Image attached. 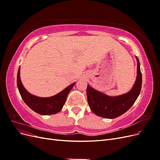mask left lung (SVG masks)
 I'll return each mask as SVG.
<instances>
[{"instance_id":"left-lung-1","label":"left lung","mask_w":160,"mask_h":160,"mask_svg":"<svg viewBox=\"0 0 160 160\" xmlns=\"http://www.w3.org/2000/svg\"><path fill=\"white\" fill-rule=\"evenodd\" d=\"M135 57L138 62L137 77L133 88L128 93L118 96H109L88 85V103L95 115L104 118L114 119L123 115L133 105L140 93L142 85L140 63L138 58Z\"/></svg>"}]
</instances>
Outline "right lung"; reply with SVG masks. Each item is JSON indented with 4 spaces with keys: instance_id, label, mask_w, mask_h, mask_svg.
Masks as SVG:
<instances>
[{
    "instance_id": "1",
    "label": "right lung",
    "mask_w": 160,
    "mask_h": 160,
    "mask_svg": "<svg viewBox=\"0 0 160 160\" xmlns=\"http://www.w3.org/2000/svg\"><path fill=\"white\" fill-rule=\"evenodd\" d=\"M75 84V83H73L67 87L65 89L55 95L49 98H40L31 94L24 88L20 77V67L18 70L17 87L22 99L28 108L36 113L42 115L59 113L63 107L67 97Z\"/></svg>"
}]
</instances>
